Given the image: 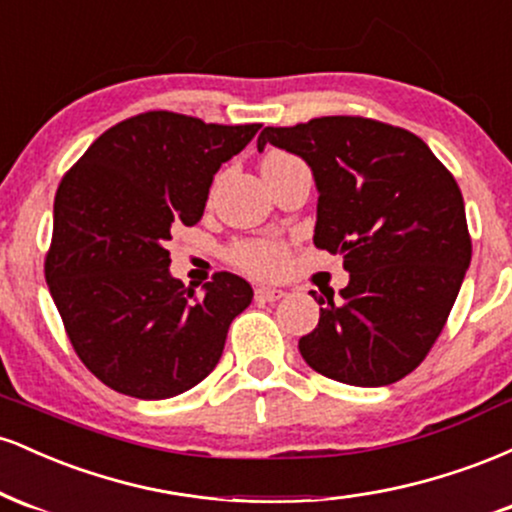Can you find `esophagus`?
Here are the masks:
<instances>
[{
    "mask_svg": "<svg viewBox=\"0 0 512 512\" xmlns=\"http://www.w3.org/2000/svg\"><path fill=\"white\" fill-rule=\"evenodd\" d=\"M255 298H257V301L274 303V301H279V298H284V291L274 289V286H257V289H255Z\"/></svg>",
    "mask_w": 512,
    "mask_h": 512,
    "instance_id": "34e87169",
    "label": "esophagus"
}]
</instances>
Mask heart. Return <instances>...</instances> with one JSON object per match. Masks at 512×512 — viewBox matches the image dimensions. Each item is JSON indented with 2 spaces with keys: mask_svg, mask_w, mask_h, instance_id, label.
<instances>
[{
  "mask_svg": "<svg viewBox=\"0 0 512 512\" xmlns=\"http://www.w3.org/2000/svg\"><path fill=\"white\" fill-rule=\"evenodd\" d=\"M286 154H269L264 161H276V158H284ZM286 260V250L279 243L272 240H248V243H240L233 248V262L238 264L245 272L255 276H267L279 272L281 264Z\"/></svg>",
  "mask_w": 512,
  "mask_h": 512,
  "instance_id": "1",
  "label": "heart"
}]
</instances>
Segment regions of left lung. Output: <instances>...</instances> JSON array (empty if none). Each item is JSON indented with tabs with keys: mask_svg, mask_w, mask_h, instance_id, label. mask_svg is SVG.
Returning a JSON list of instances; mask_svg holds the SVG:
<instances>
[{
	"mask_svg": "<svg viewBox=\"0 0 512 512\" xmlns=\"http://www.w3.org/2000/svg\"><path fill=\"white\" fill-rule=\"evenodd\" d=\"M267 144L313 170V243L349 272L339 296L310 291L320 322L301 356L346 385L397 383L443 332L472 260L460 187L416 134L363 117L264 127L257 149Z\"/></svg>",
	"mask_w": 512,
	"mask_h": 512,
	"instance_id": "obj_1",
	"label": "left lung"
}]
</instances>
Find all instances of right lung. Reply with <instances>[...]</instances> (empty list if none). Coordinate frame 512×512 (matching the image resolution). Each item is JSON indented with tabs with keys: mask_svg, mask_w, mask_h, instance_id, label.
Listing matches in <instances>:
<instances>
[{
	"mask_svg": "<svg viewBox=\"0 0 512 512\" xmlns=\"http://www.w3.org/2000/svg\"><path fill=\"white\" fill-rule=\"evenodd\" d=\"M257 129L151 110L103 132L57 187L45 281L74 351L115 392L168 399L219 363L252 286L219 272L197 296L166 243L202 219L216 170Z\"/></svg>",
	"mask_w": 512,
	"mask_h": 512,
	"instance_id": "obj_1",
	"label": "right lung"
}]
</instances>
